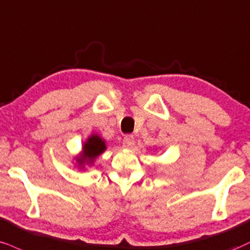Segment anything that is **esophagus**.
<instances>
[{
  "label": "esophagus",
  "instance_id": "1",
  "mask_svg": "<svg viewBox=\"0 0 250 250\" xmlns=\"http://www.w3.org/2000/svg\"><path fill=\"white\" fill-rule=\"evenodd\" d=\"M135 144V138L131 136V135H127L125 138H123V146L127 149L133 148Z\"/></svg>",
  "mask_w": 250,
  "mask_h": 250
}]
</instances>
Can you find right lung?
<instances>
[{
    "label": "right lung",
    "mask_w": 250,
    "mask_h": 250,
    "mask_svg": "<svg viewBox=\"0 0 250 250\" xmlns=\"http://www.w3.org/2000/svg\"><path fill=\"white\" fill-rule=\"evenodd\" d=\"M106 143L99 135L93 134L87 138V141L83 146V152L77 157V162L79 167H83L85 164L92 165L95 158L99 157L102 152L106 150Z\"/></svg>",
    "instance_id": "right-lung-1"
}]
</instances>
